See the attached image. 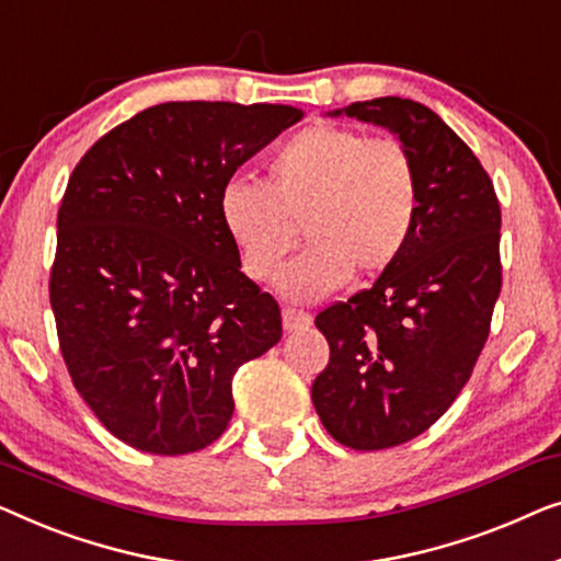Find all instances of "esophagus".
Returning a JSON list of instances; mask_svg holds the SVG:
<instances>
[{
  "instance_id": "34e87169",
  "label": "esophagus",
  "mask_w": 561,
  "mask_h": 561,
  "mask_svg": "<svg viewBox=\"0 0 561 561\" xmlns=\"http://www.w3.org/2000/svg\"><path fill=\"white\" fill-rule=\"evenodd\" d=\"M282 322H284V330L291 333V330H299V328H307L312 322L310 312L305 310H295V307H284L282 310Z\"/></svg>"
}]
</instances>
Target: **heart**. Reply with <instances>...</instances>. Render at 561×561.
Returning <instances> with one entry per match:
<instances>
[{
  "instance_id": "obj_1",
  "label": "heart",
  "mask_w": 561,
  "mask_h": 561,
  "mask_svg": "<svg viewBox=\"0 0 561 561\" xmlns=\"http://www.w3.org/2000/svg\"><path fill=\"white\" fill-rule=\"evenodd\" d=\"M422 205V175L397 137L318 124L291 134L266 162V185L233 180L220 218L251 279L277 277L284 259L307 249L279 277L284 297L312 302L356 277L399 262Z\"/></svg>"
}]
</instances>
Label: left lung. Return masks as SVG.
<instances>
[{"label":"left lung","instance_id":"8db88e82","mask_svg":"<svg viewBox=\"0 0 561 561\" xmlns=\"http://www.w3.org/2000/svg\"><path fill=\"white\" fill-rule=\"evenodd\" d=\"M397 134L422 175L414 236L374 287L314 318L330 360L312 404L353 449L427 432L468 383L501 295V205L472 149L424 104L383 96L337 108Z\"/></svg>","mask_w":561,"mask_h":561}]
</instances>
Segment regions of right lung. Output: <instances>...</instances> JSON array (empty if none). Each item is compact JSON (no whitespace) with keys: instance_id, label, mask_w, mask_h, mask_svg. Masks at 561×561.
Masks as SVG:
<instances>
[{"instance_id":"right-lung-1","label":"right lung","mask_w":561,"mask_h":561,"mask_svg":"<svg viewBox=\"0 0 561 561\" xmlns=\"http://www.w3.org/2000/svg\"><path fill=\"white\" fill-rule=\"evenodd\" d=\"M302 119L282 104L170 101L104 134L58 210L50 305L76 391L126 445L198 453L233 416L231 378L279 343L220 218L233 172Z\"/></svg>"}]
</instances>
